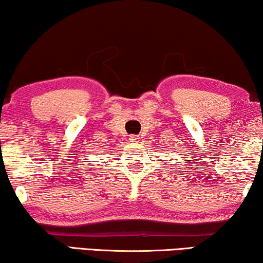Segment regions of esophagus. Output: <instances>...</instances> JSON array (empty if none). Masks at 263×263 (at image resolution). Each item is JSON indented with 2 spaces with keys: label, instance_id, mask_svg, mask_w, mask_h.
I'll list each match as a JSON object with an SVG mask.
<instances>
[{
  "label": "esophagus",
  "instance_id": "esophagus-1",
  "mask_svg": "<svg viewBox=\"0 0 263 263\" xmlns=\"http://www.w3.org/2000/svg\"><path fill=\"white\" fill-rule=\"evenodd\" d=\"M129 141H130V142H133V143L138 142L139 136L138 135H130V136H129Z\"/></svg>",
  "mask_w": 263,
  "mask_h": 263
}]
</instances>
